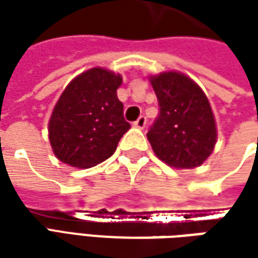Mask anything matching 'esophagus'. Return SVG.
<instances>
[{
    "instance_id": "34e87169",
    "label": "esophagus",
    "mask_w": 258,
    "mask_h": 258,
    "mask_svg": "<svg viewBox=\"0 0 258 258\" xmlns=\"http://www.w3.org/2000/svg\"><path fill=\"white\" fill-rule=\"evenodd\" d=\"M134 124L136 127H139V129H144L145 124H146V117H145V116H139V117L135 120Z\"/></svg>"
}]
</instances>
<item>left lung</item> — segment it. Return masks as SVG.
Instances as JSON below:
<instances>
[{
    "instance_id": "1",
    "label": "left lung",
    "mask_w": 258,
    "mask_h": 258,
    "mask_svg": "<svg viewBox=\"0 0 258 258\" xmlns=\"http://www.w3.org/2000/svg\"><path fill=\"white\" fill-rule=\"evenodd\" d=\"M159 113L148 131L155 155L175 168H195L211 155L217 141L207 96L186 76L168 72L151 77Z\"/></svg>"
}]
</instances>
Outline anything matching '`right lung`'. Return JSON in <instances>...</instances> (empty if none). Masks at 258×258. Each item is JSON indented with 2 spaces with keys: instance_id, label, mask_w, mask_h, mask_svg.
Masks as SVG:
<instances>
[{
  "instance_id": "obj_1",
  "label": "right lung",
  "mask_w": 258,
  "mask_h": 258,
  "mask_svg": "<svg viewBox=\"0 0 258 258\" xmlns=\"http://www.w3.org/2000/svg\"><path fill=\"white\" fill-rule=\"evenodd\" d=\"M122 76L90 69L66 87L48 123L54 155L76 168H92L114 154L131 124L117 99Z\"/></svg>"
}]
</instances>
